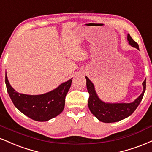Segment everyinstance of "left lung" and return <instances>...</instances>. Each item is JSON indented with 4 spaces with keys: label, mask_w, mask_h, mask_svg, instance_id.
I'll return each instance as SVG.
<instances>
[{
    "label": "left lung",
    "mask_w": 152,
    "mask_h": 152,
    "mask_svg": "<svg viewBox=\"0 0 152 152\" xmlns=\"http://www.w3.org/2000/svg\"><path fill=\"white\" fill-rule=\"evenodd\" d=\"M127 40L132 47L140 50L139 45L132 38L129 34L127 35ZM87 81V89L90 94L88 100V107L92 115L100 122L104 123L117 122L129 117L139 106L143 98L146 90V79L142 83L143 91L138 97L129 103H110L105 102L98 97L94 84L85 76Z\"/></svg>",
    "instance_id": "1"
}]
</instances>
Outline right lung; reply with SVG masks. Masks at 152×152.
<instances>
[{
    "label": "right lung",
    "instance_id": "1",
    "mask_svg": "<svg viewBox=\"0 0 152 152\" xmlns=\"http://www.w3.org/2000/svg\"><path fill=\"white\" fill-rule=\"evenodd\" d=\"M72 79L62 83L50 92L37 95L18 92L10 85L7 75L5 85L12 103L19 111L33 120L46 122L63 111L66 94L70 88Z\"/></svg>",
    "mask_w": 152,
    "mask_h": 152
}]
</instances>
